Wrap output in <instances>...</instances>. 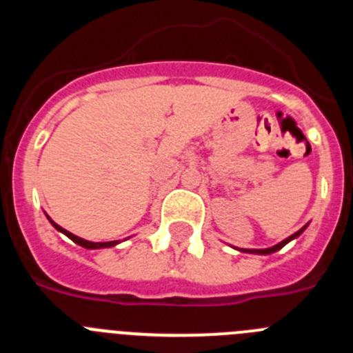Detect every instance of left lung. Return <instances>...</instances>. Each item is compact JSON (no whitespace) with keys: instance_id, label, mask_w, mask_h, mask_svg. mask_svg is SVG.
I'll use <instances>...</instances> for the list:
<instances>
[{"instance_id":"8db88e82","label":"left lung","mask_w":353,"mask_h":353,"mask_svg":"<svg viewBox=\"0 0 353 353\" xmlns=\"http://www.w3.org/2000/svg\"><path fill=\"white\" fill-rule=\"evenodd\" d=\"M304 230H305V226L302 228V230H299L297 233H293V235H290L288 239H285V240H283V242H279V244L274 245V248H269V249H244V252H256V254H270V252H276V251H279V249H281V248H285V245L288 244L290 240L301 235V233L304 232Z\"/></svg>"}]
</instances>
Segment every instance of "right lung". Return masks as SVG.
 I'll return each instance as SVG.
<instances>
[{
    "label": "right lung",
    "mask_w": 353,
    "mask_h": 353,
    "mask_svg": "<svg viewBox=\"0 0 353 353\" xmlns=\"http://www.w3.org/2000/svg\"><path fill=\"white\" fill-rule=\"evenodd\" d=\"M49 221H51V219H49ZM51 224L56 228V230H58V232L65 233V235H67L68 239L74 240L76 244H79L81 248H86V249H101V248H111V245H117V244H118L117 240H113V242H90V240H84V239H81V236L72 235L70 232H67V230H63V228H61V226H58V224H56L54 221H51Z\"/></svg>",
    "instance_id": "right-lung-1"
}]
</instances>
